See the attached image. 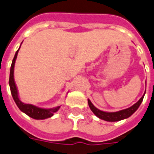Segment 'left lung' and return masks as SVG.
Wrapping results in <instances>:
<instances>
[{
    "mask_svg": "<svg viewBox=\"0 0 154 154\" xmlns=\"http://www.w3.org/2000/svg\"><path fill=\"white\" fill-rule=\"evenodd\" d=\"M144 95L141 97V98L137 102L135 103L134 105H132L131 107L128 108L126 109H123L121 110V111H118V112H107L101 111V110H99L98 109H97L92 104V102L89 100H88V103H89V106L90 108V109L92 110V112H94L97 117L102 120H105V121H107V122H118V121L125 119V118H128L129 117H130L138 109V107L141 105V103L143 101Z\"/></svg>",
    "mask_w": 154,
    "mask_h": 154,
    "instance_id": "1",
    "label": "left lung"
}]
</instances>
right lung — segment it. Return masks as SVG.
Here are the masks:
<instances>
[{
  "instance_id": "1",
  "label": "right lung",
  "mask_w": 154,
  "mask_h": 154,
  "mask_svg": "<svg viewBox=\"0 0 154 154\" xmlns=\"http://www.w3.org/2000/svg\"><path fill=\"white\" fill-rule=\"evenodd\" d=\"M20 49V48H19ZM16 52L15 56L13 57V62L11 65L10 68V75H9V81H8V84L10 86V90L13 98L14 101L16 102L18 108L20 109V111H22L23 112H25V114H27L29 117H32L33 119L37 120H43L48 117H52L54 112H56L60 106H57V107L53 108V109H42V108H38L34 105H30V104H25V103L21 102L20 101V99L18 97V94H17V89L16 86L15 82H14V77H13V70H14V65H15L16 59L17 57L18 51Z\"/></svg>"
}]
</instances>
